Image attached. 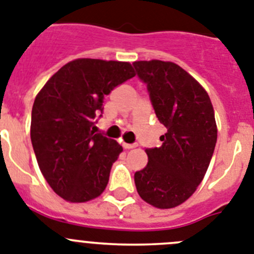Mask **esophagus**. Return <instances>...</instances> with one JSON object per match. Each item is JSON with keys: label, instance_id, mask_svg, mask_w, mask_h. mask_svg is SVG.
Here are the masks:
<instances>
[{"label": "esophagus", "instance_id": "esophagus-1", "mask_svg": "<svg viewBox=\"0 0 254 254\" xmlns=\"http://www.w3.org/2000/svg\"><path fill=\"white\" fill-rule=\"evenodd\" d=\"M123 147L127 149H133V148H135L136 144L135 143H133V144H129V143H123Z\"/></svg>", "mask_w": 254, "mask_h": 254}]
</instances>
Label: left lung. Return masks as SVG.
Masks as SVG:
<instances>
[{
    "label": "left lung",
    "instance_id": "left-lung-1",
    "mask_svg": "<svg viewBox=\"0 0 254 254\" xmlns=\"http://www.w3.org/2000/svg\"><path fill=\"white\" fill-rule=\"evenodd\" d=\"M133 65L167 129L160 148L145 149L148 164L134 174L136 191L156 208H174L197 190L209 166L217 140L213 106L206 89L179 65L161 60Z\"/></svg>",
    "mask_w": 254,
    "mask_h": 254
}]
</instances>
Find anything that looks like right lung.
<instances>
[{"mask_svg":"<svg viewBox=\"0 0 254 254\" xmlns=\"http://www.w3.org/2000/svg\"><path fill=\"white\" fill-rule=\"evenodd\" d=\"M135 76L124 61L76 59L55 72L32 109L30 138L46 182L70 203L103 193L112 164L123 152L116 140L94 134L103 97Z\"/></svg>","mask_w":254,"mask_h":254,"instance_id":"add662e5","label":"right lung"}]
</instances>
